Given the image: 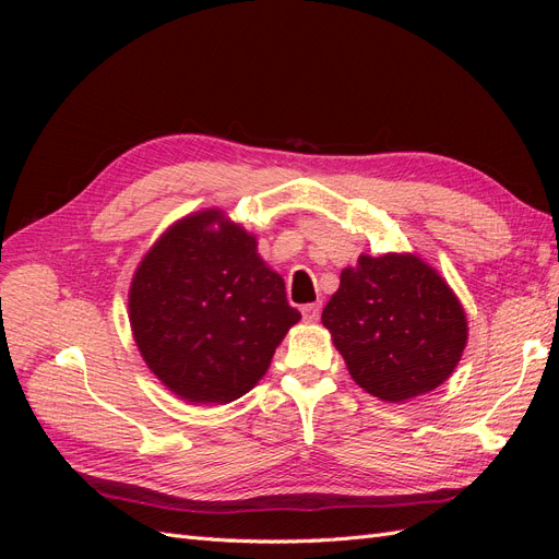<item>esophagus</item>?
<instances>
[{"label": "esophagus", "instance_id": "esophagus-1", "mask_svg": "<svg viewBox=\"0 0 559 559\" xmlns=\"http://www.w3.org/2000/svg\"><path fill=\"white\" fill-rule=\"evenodd\" d=\"M319 312H321L319 302H310V306H302V317H306L308 321H317Z\"/></svg>", "mask_w": 559, "mask_h": 559}]
</instances>
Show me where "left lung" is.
Listing matches in <instances>:
<instances>
[{
    "label": "left lung",
    "instance_id": "obj_1",
    "mask_svg": "<svg viewBox=\"0 0 559 559\" xmlns=\"http://www.w3.org/2000/svg\"><path fill=\"white\" fill-rule=\"evenodd\" d=\"M321 324L354 382L389 403L441 386L468 341L460 298L415 253H361L341 273Z\"/></svg>",
    "mask_w": 559,
    "mask_h": 559
}]
</instances>
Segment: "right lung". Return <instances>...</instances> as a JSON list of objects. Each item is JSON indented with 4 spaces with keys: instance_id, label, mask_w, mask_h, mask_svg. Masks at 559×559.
Wrapping results in <instances>:
<instances>
[{
    "instance_id": "obj_1",
    "label": "right lung",
    "mask_w": 559,
    "mask_h": 559,
    "mask_svg": "<svg viewBox=\"0 0 559 559\" xmlns=\"http://www.w3.org/2000/svg\"><path fill=\"white\" fill-rule=\"evenodd\" d=\"M146 366L189 403H230L270 366L300 312L257 238L222 210L179 218L146 251L128 294Z\"/></svg>"
}]
</instances>
